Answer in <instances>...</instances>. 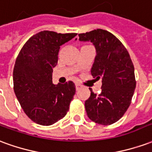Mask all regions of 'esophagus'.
I'll return each mask as SVG.
<instances>
[{"label": "esophagus", "mask_w": 152, "mask_h": 152, "mask_svg": "<svg viewBox=\"0 0 152 152\" xmlns=\"http://www.w3.org/2000/svg\"><path fill=\"white\" fill-rule=\"evenodd\" d=\"M81 88V86H80V85H79V84H76V90H79Z\"/></svg>", "instance_id": "esophagus-1"}]
</instances>
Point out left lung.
Returning <instances> with one entry per match:
<instances>
[{"instance_id": "8db88e82", "label": "left lung", "mask_w": 152, "mask_h": 152, "mask_svg": "<svg viewBox=\"0 0 152 152\" xmlns=\"http://www.w3.org/2000/svg\"><path fill=\"white\" fill-rule=\"evenodd\" d=\"M77 40V39H76ZM80 41H90L96 56L91 75L102 79V91L85 102L88 117L95 123H115L127 111L136 87L134 66L127 50L114 35L102 29L79 34Z\"/></svg>"}]
</instances>
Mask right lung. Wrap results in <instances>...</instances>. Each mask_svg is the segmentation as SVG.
Listing matches in <instances>:
<instances>
[{"instance_id": "1", "label": "right lung", "mask_w": 152, "mask_h": 152, "mask_svg": "<svg viewBox=\"0 0 152 152\" xmlns=\"http://www.w3.org/2000/svg\"><path fill=\"white\" fill-rule=\"evenodd\" d=\"M43 31L25 43L15 61L14 90L22 108L37 124L51 125L63 119L76 93L75 84L53 85V68L60 46L76 36Z\"/></svg>"}]
</instances>
